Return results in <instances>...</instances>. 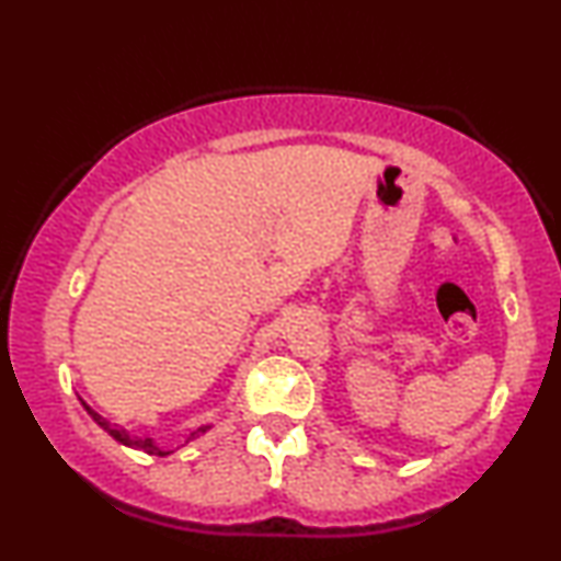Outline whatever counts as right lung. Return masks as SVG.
Here are the masks:
<instances>
[{
	"label": "right lung",
	"instance_id": "add662e5",
	"mask_svg": "<svg viewBox=\"0 0 561 561\" xmlns=\"http://www.w3.org/2000/svg\"><path fill=\"white\" fill-rule=\"evenodd\" d=\"M83 405H87V403H83ZM87 411L91 413V419H94V421H96V424L104 428V432H110V434L114 436V439H117V442H122V444H125V447H135V449H142V451H148V455H158V457H165V455H171V449H160V447H158V444H156V442H152V439H137V436H129V434L125 432V428H117V426H112V424H110V421H106V419H102V416H99V413H96V411H91V409H89V405H87ZM206 428H209V426H198V428H196V432H191V434H188V439H186V444H188L191 439H196V436H198V434H204V432H206Z\"/></svg>",
	"mask_w": 561,
	"mask_h": 561
}]
</instances>
